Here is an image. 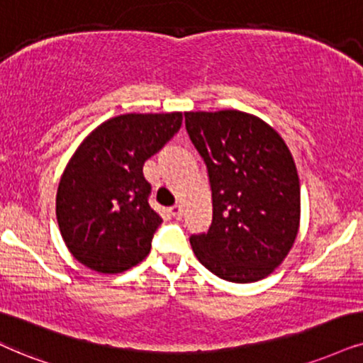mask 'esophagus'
I'll return each instance as SVG.
<instances>
[{
	"label": "esophagus",
	"mask_w": 363,
	"mask_h": 363,
	"mask_svg": "<svg viewBox=\"0 0 363 363\" xmlns=\"http://www.w3.org/2000/svg\"><path fill=\"white\" fill-rule=\"evenodd\" d=\"M169 211H171L172 218H176V219H181L182 218V208H181V206H172V208L169 209Z\"/></svg>",
	"instance_id": "obj_1"
}]
</instances>
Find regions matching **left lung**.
I'll return each instance as SVG.
<instances>
[{
  "mask_svg": "<svg viewBox=\"0 0 363 363\" xmlns=\"http://www.w3.org/2000/svg\"><path fill=\"white\" fill-rule=\"evenodd\" d=\"M186 128L208 166L213 223L191 236L199 263L233 283L272 274L300 229V179L283 137L240 110L186 112Z\"/></svg>",
  "mask_w": 363,
  "mask_h": 363,
  "instance_id": "left-lung-1",
  "label": "left lung"
}]
</instances>
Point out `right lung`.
<instances>
[{
    "label": "right lung",
    "instance_id": "add662e5",
    "mask_svg": "<svg viewBox=\"0 0 363 363\" xmlns=\"http://www.w3.org/2000/svg\"><path fill=\"white\" fill-rule=\"evenodd\" d=\"M182 112L123 113L95 127L68 160L57 221L68 251L104 274L139 264L162 218L149 206L144 162L181 128Z\"/></svg>",
    "mask_w": 363,
    "mask_h": 363
}]
</instances>
